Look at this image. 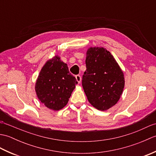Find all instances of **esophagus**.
Returning <instances> with one entry per match:
<instances>
[{"label": "esophagus", "instance_id": "1", "mask_svg": "<svg viewBox=\"0 0 156 156\" xmlns=\"http://www.w3.org/2000/svg\"><path fill=\"white\" fill-rule=\"evenodd\" d=\"M76 80L78 82V83H80L81 80H82V78L80 75H76Z\"/></svg>", "mask_w": 156, "mask_h": 156}]
</instances>
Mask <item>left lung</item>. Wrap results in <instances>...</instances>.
Returning a JSON list of instances; mask_svg holds the SVG:
<instances>
[{
    "label": "left lung",
    "mask_w": 156,
    "mask_h": 156,
    "mask_svg": "<svg viewBox=\"0 0 156 156\" xmlns=\"http://www.w3.org/2000/svg\"><path fill=\"white\" fill-rule=\"evenodd\" d=\"M86 66L82 83L89 102L100 111L113 107L125 86L123 72L113 56L103 48H90Z\"/></svg>",
    "instance_id": "8db88e82"
}]
</instances>
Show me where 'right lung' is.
Here are the masks:
<instances>
[{"label":"right lung","instance_id":"add662e5","mask_svg":"<svg viewBox=\"0 0 156 156\" xmlns=\"http://www.w3.org/2000/svg\"><path fill=\"white\" fill-rule=\"evenodd\" d=\"M78 84L68 66L55 55L42 68L35 83L37 96L46 107L59 111L67 105Z\"/></svg>","mask_w":156,"mask_h":156}]
</instances>
